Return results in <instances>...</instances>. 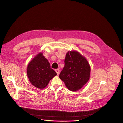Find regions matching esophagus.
Returning a JSON list of instances; mask_svg holds the SVG:
<instances>
[{"instance_id": "obj_1", "label": "esophagus", "mask_w": 123, "mask_h": 123, "mask_svg": "<svg viewBox=\"0 0 123 123\" xmlns=\"http://www.w3.org/2000/svg\"><path fill=\"white\" fill-rule=\"evenodd\" d=\"M55 72H56V74H57V75H58L59 74V73H60V71H59V70L58 69H56L55 70Z\"/></svg>"}]
</instances>
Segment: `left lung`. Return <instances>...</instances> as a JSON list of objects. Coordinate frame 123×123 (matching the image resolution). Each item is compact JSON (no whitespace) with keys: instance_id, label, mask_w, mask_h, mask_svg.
I'll return each mask as SVG.
<instances>
[{"instance_id":"8db88e82","label":"left lung","mask_w":123,"mask_h":123,"mask_svg":"<svg viewBox=\"0 0 123 123\" xmlns=\"http://www.w3.org/2000/svg\"><path fill=\"white\" fill-rule=\"evenodd\" d=\"M64 62L59 78L69 91L79 90L90 77L91 67L88 62L79 52L69 51L66 54Z\"/></svg>"}]
</instances>
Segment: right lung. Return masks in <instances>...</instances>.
Returning <instances> with one entry per match:
<instances>
[{"instance_id": "1", "label": "right lung", "mask_w": 123, "mask_h": 123, "mask_svg": "<svg viewBox=\"0 0 123 123\" xmlns=\"http://www.w3.org/2000/svg\"><path fill=\"white\" fill-rule=\"evenodd\" d=\"M27 74L31 84L39 89H44L49 81L57 75L54 70L50 68L48 60L42 52L30 62L27 68Z\"/></svg>"}]
</instances>
